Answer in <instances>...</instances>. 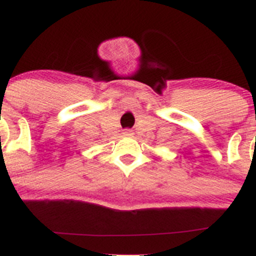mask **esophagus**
<instances>
[{
    "instance_id": "1",
    "label": "esophagus",
    "mask_w": 256,
    "mask_h": 256,
    "mask_svg": "<svg viewBox=\"0 0 256 256\" xmlns=\"http://www.w3.org/2000/svg\"><path fill=\"white\" fill-rule=\"evenodd\" d=\"M122 135L124 136H132L134 135V131L130 130V128H126V130L122 131Z\"/></svg>"
}]
</instances>
